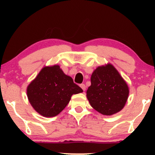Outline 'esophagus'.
I'll list each match as a JSON object with an SVG mask.
<instances>
[{
  "label": "esophagus",
  "instance_id": "obj_1",
  "mask_svg": "<svg viewBox=\"0 0 155 155\" xmlns=\"http://www.w3.org/2000/svg\"><path fill=\"white\" fill-rule=\"evenodd\" d=\"M80 87L82 89L83 91H85V90H86V86H85L84 84H80Z\"/></svg>",
  "mask_w": 155,
  "mask_h": 155
}]
</instances>
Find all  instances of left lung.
<instances>
[{"label":"left lung","mask_w":155,"mask_h":155,"mask_svg":"<svg viewBox=\"0 0 155 155\" xmlns=\"http://www.w3.org/2000/svg\"><path fill=\"white\" fill-rule=\"evenodd\" d=\"M128 95L127 84L111 64L97 68L92 73L87 97L92 107L99 113L109 116L121 111Z\"/></svg>","instance_id":"8db88e82"}]
</instances>
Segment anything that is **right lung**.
Here are the masks:
<instances>
[{
  "instance_id": "right-lung-1",
  "label": "right lung",
  "mask_w": 155,
  "mask_h": 155,
  "mask_svg": "<svg viewBox=\"0 0 155 155\" xmlns=\"http://www.w3.org/2000/svg\"><path fill=\"white\" fill-rule=\"evenodd\" d=\"M82 92L59 65L44 67L27 89L32 106L47 117L57 116L65 108L72 95Z\"/></svg>"
}]
</instances>
